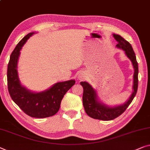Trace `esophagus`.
I'll return each instance as SVG.
<instances>
[{"label":"esophagus","mask_w":150,"mask_h":150,"mask_svg":"<svg viewBox=\"0 0 150 150\" xmlns=\"http://www.w3.org/2000/svg\"><path fill=\"white\" fill-rule=\"evenodd\" d=\"M83 77H84V76H79V78H80V79H82V78H83Z\"/></svg>","instance_id":"obj_1"}]
</instances>
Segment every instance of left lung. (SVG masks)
<instances>
[{"instance_id": "8db88e82", "label": "left lung", "mask_w": 150, "mask_h": 150, "mask_svg": "<svg viewBox=\"0 0 150 150\" xmlns=\"http://www.w3.org/2000/svg\"><path fill=\"white\" fill-rule=\"evenodd\" d=\"M113 37L118 42L117 47L122 49L125 52L126 56L132 62L133 68H134V74H133V93L131 94L129 100L123 105L117 106V107H109L98 100L97 94L88 82H81L84 89L82 96L83 106L86 114L89 117L93 119H99L103 121L112 120L125 112L127 108L132 102L133 99L136 95L138 87V64L137 62L136 56L133 51L132 46L119 35L113 34Z\"/></svg>"}]
</instances>
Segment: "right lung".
Instances as JSON below:
<instances>
[{
    "label": "right lung",
    "mask_w": 150,
    "mask_h": 150,
    "mask_svg": "<svg viewBox=\"0 0 150 150\" xmlns=\"http://www.w3.org/2000/svg\"><path fill=\"white\" fill-rule=\"evenodd\" d=\"M33 34L25 36L11 55L7 68L8 90L12 100L25 114L35 118H45L57 113L64 94L75 84V80L57 82L41 93H33L21 84L17 73L20 50Z\"/></svg>",
    "instance_id": "right-lung-1"
}]
</instances>
